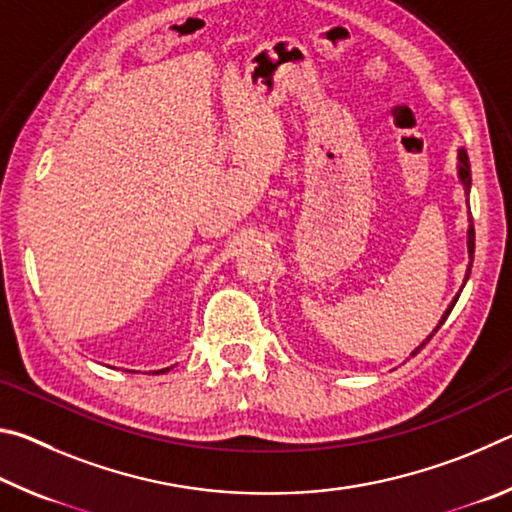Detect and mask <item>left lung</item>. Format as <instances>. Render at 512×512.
I'll return each instance as SVG.
<instances>
[{
  "instance_id": "1",
  "label": "left lung",
  "mask_w": 512,
  "mask_h": 512,
  "mask_svg": "<svg viewBox=\"0 0 512 512\" xmlns=\"http://www.w3.org/2000/svg\"><path fill=\"white\" fill-rule=\"evenodd\" d=\"M458 180H461V185H463V189H465V194H470V187H472V173H470V160H467V153H465V149H458ZM467 255H470V264H467V273H465V282H467V277H470V273H472V262H474V221H472V216H470V228H467ZM463 291V289H461ZM456 300H458V296L454 298V302L452 305L447 307V311L443 314V318H440V323H438V327L433 329V334L438 332L440 329V325L445 323L447 320V316L452 314V309H454V305H456ZM433 334H429V339L427 341H422L418 348H415L411 354H418L424 345H427L429 341H431V336Z\"/></svg>"
}]
</instances>
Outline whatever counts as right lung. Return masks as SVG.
I'll return each instance as SVG.
<instances>
[{"label": "right lung", "instance_id": "right-lung-1", "mask_svg": "<svg viewBox=\"0 0 512 512\" xmlns=\"http://www.w3.org/2000/svg\"><path fill=\"white\" fill-rule=\"evenodd\" d=\"M171 368H162V370H158V372H155V375H160V372H169Z\"/></svg>", "mask_w": 512, "mask_h": 512}]
</instances>
